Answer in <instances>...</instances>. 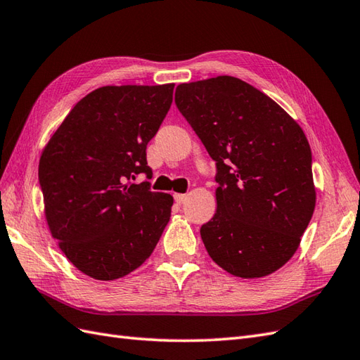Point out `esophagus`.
I'll return each mask as SVG.
<instances>
[{"label": "esophagus", "instance_id": "34e87169", "mask_svg": "<svg viewBox=\"0 0 360 360\" xmlns=\"http://www.w3.org/2000/svg\"><path fill=\"white\" fill-rule=\"evenodd\" d=\"M174 200H176V204H186L187 202V195H181V193H176V195H174Z\"/></svg>", "mask_w": 360, "mask_h": 360}]
</instances>
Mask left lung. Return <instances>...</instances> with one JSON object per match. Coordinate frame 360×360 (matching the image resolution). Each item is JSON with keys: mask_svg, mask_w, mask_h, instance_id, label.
<instances>
[{"mask_svg": "<svg viewBox=\"0 0 360 360\" xmlns=\"http://www.w3.org/2000/svg\"><path fill=\"white\" fill-rule=\"evenodd\" d=\"M174 101L217 162V211L200 228L208 255L240 278L278 271L316 204L306 134L276 101L233 76L181 84Z\"/></svg>", "mask_w": 360, "mask_h": 360, "instance_id": "obj_1", "label": "left lung"}]
</instances>
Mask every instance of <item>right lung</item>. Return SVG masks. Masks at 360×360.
Returning <instances> with one entry per match:
<instances>
[{
	"label": "right lung",
	"instance_id": "1",
	"mask_svg": "<svg viewBox=\"0 0 360 360\" xmlns=\"http://www.w3.org/2000/svg\"><path fill=\"white\" fill-rule=\"evenodd\" d=\"M173 88H97L44 147L45 220L67 259L91 278L112 281L140 268L169 224L173 196L129 179L150 172L146 147L169 112Z\"/></svg>",
	"mask_w": 360,
	"mask_h": 360
}]
</instances>
